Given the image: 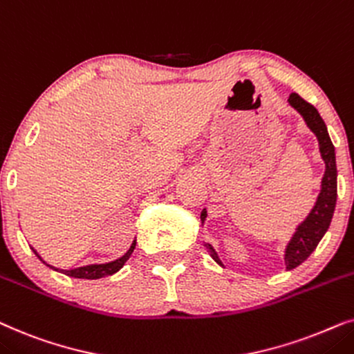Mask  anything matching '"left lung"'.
<instances>
[{"label": "left lung", "instance_id": "1", "mask_svg": "<svg viewBox=\"0 0 354 354\" xmlns=\"http://www.w3.org/2000/svg\"><path fill=\"white\" fill-rule=\"evenodd\" d=\"M288 103L295 108L296 111L303 116V120L308 124V128L315 134V138L319 140V150L320 157H322L325 163V173L320 183V192L315 201V205L313 210L309 212V215L306 216L304 221H301L296 228V232L291 236L290 243L286 244L285 249V266L286 270L298 267L299 263H303L308 259L320 239L324 238V234L327 233L328 226H330L333 210H335L337 204V162H335V147H333L330 136H328L327 126L322 118H320L319 111L315 110V106L310 105L301 98L298 93H291L288 98ZM207 218V210L204 209L201 214V220L204 223ZM204 246L207 251L210 252V256L218 266L223 267V262L220 261L218 254L212 244L205 243Z\"/></svg>", "mask_w": 354, "mask_h": 354}]
</instances>
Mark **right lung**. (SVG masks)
Segmentation results:
<instances>
[{
    "label": "right lung",
    "mask_w": 354,
    "mask_h": 354,
    "mask_svg": "<svg viewBox=\"0 0 354 354\" xmlns=\"http://www.w3.org/2000/svg\"><path fill=\"white\" fill-rule=\"evenodd\" d=\"M136 248V239L131 244V248L128 249V252L124 254V256H121L120 259H116V261H111V262H106V263H92V266H84V267H77V268H71V270H61V268H56L53 266H50V263H46L44 259L39 256V252L35 251L34 248V252L35 256L40 259L41 262L46 263L50 268H53L56 272H61L64 273V275L68 277H73V279H86V280H97V279H102V277H106V275H113V273H116L120 268H122L126 262H128V259L131 257V254H133Z\"/></svg>",
    "instance_id": "add662e5"
}]
</instances>
